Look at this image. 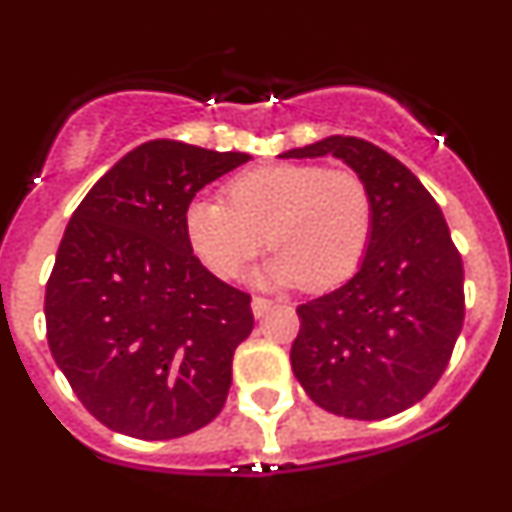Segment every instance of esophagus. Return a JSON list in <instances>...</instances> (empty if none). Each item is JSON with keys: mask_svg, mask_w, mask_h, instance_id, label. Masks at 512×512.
<instances>
[{"mask_svg": "<svg viewBox=\"0 0 512 512\" xmlns=\"http://www.w3.org/2000/svg\"><path fill=\"white\" fill-rule=\"evenodd\" d=\"M272 304L275 302L267 297H252V314H255V317H262V314H265Z\"/></svg>", "mask_w": 512, "mask_h": 512, "instance_id": "34e87169", "label": "esophagus"}]
</instances>
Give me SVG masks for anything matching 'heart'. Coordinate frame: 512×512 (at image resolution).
Returning a JSON list of instances; mask_svg holds the SVG:
<instances>
[{
	"mask_svg": "<svg viewBox=\"0 0 512 512\" xmlns=\"http://www.w3.org/2000/svg\"><path fill=\"white\" fill-rule=\"evenodd\" d=\"M225 198H195L185 208V235L218 277H232L267 242L272 255L257 280L267 285L329 289L369 250L374 200L354 170L319 163H272L227 183Z\"/></svg>",
	"mask_w": 512,
	"mask_h": 512,
	"instance_id": "obj_1",
	"label": "heart"
}]
</instances>
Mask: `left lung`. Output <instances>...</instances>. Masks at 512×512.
Here are the masks:
<instances>
[{"mask_svg": "<svg viewBox=\"0 0 512 512\" xmlns=\"http://www.w3.org/2000/svg\"><path fill=\"white\" fill-rule=\"evenodd\" d=\"M334 156L374 200L359 272L299 304L292 371L329 414L379 421L418 404L446 371L463 329V262L446 218L401 160L354 136H329L282 158Z\"/></svg>", "mask_w": 512, "mask_h": 512, "instance_id": "obj_1", "label": "left lung"}]
</instances>
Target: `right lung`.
Masks as SVG:
<instances>
[{
    "label": "right lung",
    "mask_w": 512,
    "mask_h": 512,
    "mask_svg": "<svg viewBox=\"0 0 512 512\" xmlns=\"http://www.w3.org/2000/svg\"><path fill=\"white\" fill-rule=\"evenodd\" d=\"M180 141L126 153L71 215L46 282V339L74 394L111 431L168 441L225 406L250 294L193 255L185 208L247 163Z\"/></svg>",
    "instance_id": "1"
}]
</instances>
